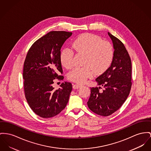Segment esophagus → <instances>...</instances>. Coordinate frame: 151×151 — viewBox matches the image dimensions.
Segmentation results:
<instances>
[{
	"label": "esophagus",
	"instance_id": "obj_1",
	"mask_svg": "<svg viewBox=\"0 0 151 151\" xmlns=\"http://www.w3.org/2000/svg\"><path fill=\"white\" fill-rule=\"evenodd\" d=\"M82 86V85L81 84L77 83V84H74V85H73V89H78L79 88H80L81 86Z\"/></svg>",
	"mask_w": 151,
	"mask_h": 151
}]
</instances>
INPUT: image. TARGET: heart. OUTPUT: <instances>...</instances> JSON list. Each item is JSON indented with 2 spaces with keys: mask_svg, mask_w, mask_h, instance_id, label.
Wrapping results in <instances>:
<instances>
[{
  "mask_svg": "<svg viewBox=\"0 0 151 151\" xmlns=\"http://www.w3.org/2000/svg\"><path fill=\"white\" fill-rule=\"evenodd\" d=\"M72 48L85 55L83 67L76 68L68 75L69 80L83 83L95 75H100L108 69L114 58V49L110 42L100 36L85 33L77 37L72 43ZM74 52L69 47L63 49L60 54V63L67 69L74 66Z\"/></svg>",
  "mask_w": 151,
  "mask_h": 151,
  "instance_id": "obj_1",
  "label": "heart"
}]
</instances>
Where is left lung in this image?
Here are the masks:
<instances>
[{
	"mask_svg": "<svg viewBox=\"0 0 151 151\" xmlns=\"http://www.w3.org/2000/svg\"><path fill=\"white\" fill-rule=\"evenodd\" d=\"M113 42L114 58L108 69L96 81L99 87L91 88L88 106L102 116H110L126 101L132 86L131 58L122 42L108 32ZM102 87L103 91H99Z\"/></svg>",
	"mask_w": 151,
	"mask_h": 151,
	"instance_id": "8db88e82",
	"label": "left lung"
}]
</instances>
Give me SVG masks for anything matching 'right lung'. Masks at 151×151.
<instances>
[{
  "label": "right lung",
  "mask_w": 151,
  "mask_h": 151,
  "mask_svg": "<svg viewBox=\"0 0 151 151\" xmlns=\"http://www.w3.org/2000/svg\"><path fill=\"white\" fill-rule=\"evenodd\" d=\"M72 32L52 31L36 40L28 51L24 62V94L31 109L42 118L58 114L66 107L72 91L70 82L62 83L54 90L55 80H62L60 49Z\"/></svg>",
  "instance_id": "1"
}]
</instances>
